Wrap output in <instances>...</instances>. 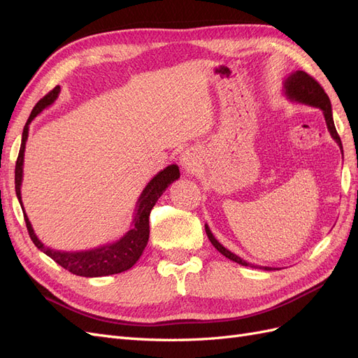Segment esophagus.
I'll return each instance as SVG.
<instances>
[{
    "instance_id": "esophagus-1",
    "label": "esophagus",
    "mask_w": 358,
    "mask_h": 358,
    "mask_svg": "<svg viewBox=\"0 0 358 358\" xmlns=\"http://www.w3.org/2000/svg\"><path fill=\"white\" fill-rule=\"evenodd\" d=\"M179 162L182 169L185 170L187 173L194 171L199 164V155L194 149H185L183 152L179 155Z\"/></svg>"
}]
</instances>
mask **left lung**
<instances>
[{
  "label": "left lung",
  "instance_id": "8db88e82",
  "mask_svg": "<svg viewBox=\"0 0 358 358\" xmlns=\"http://www.w3.org/2000/svg\"><path fill=\"white\" fill-rule=\"evenodd\" d=\"M284 94L288 100L299 103V104H305V106H310V107H318V109L322 110L324 119H326V124H327V129L330 136L333 137V140L336 143L339 145L341 148V152L343 154V148H342V142H341V137L336 131V127H334V121H333V112H331V103L329 95L324 92L322 86L313 79L305 71L297 70L294 73H291L288 78H285L284 80ZM204 230L206 234H208L210 243L218 249V251L227 257L230 258L231 262L239 263L242 266H249V263H246L245 259H242L241 257H237L236 254H233L229 249L224 248L218 241L215 239V236L212 234L209 225L204 224ZM264 270H272V267H263Z\"/></svg>",
  "mask_w": 358,
  "mask_h": 358
}]
</instances>
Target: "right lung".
Instances as JSON below:
<instances>
[{
    "label": "right lung",
    "mask_w": 358,
    "mask_h": 358,
    "mask_svg": "<svg viewBox=\"0 0 358 358\" xmlns=\"http://www.w3.org/2000/svg\"><path fill=\"white\" fill-rule=\"evenodd\" d=\"M61 88L55 86L46 96L36 104L34 109H32L28 121L24 127L22 133V143H20L19 155L16 161V169H15V188H16V196L20 203V208L24 210V218L27 229L29 233L31 241L40 249L41 252H45L48 257H50L53 262L58 263L61 267H64L73 275L85 276V278H99V276H109L115 273L125 272V270L131 268L140 255L143 254L145 248L149 241V213L152 210L158 199L162 196L169 185L173 182L178 180L180 173L179 167L176 164H170L164 170L158 171L157 175L149 180L145 189L140 194L137 200L136 209H134V218L131 229H129L121 239L107 243L99 248L86 249V251H57V249H52L45 246L37 234L34 233V229L28 220V215L25 213L24 204H22V196H20V185H22L24 179V155H25V145L28 140V131H29V124L32 122L37 115H40L43 110L50 106L53 101L58 99Z\"/></svg>",
    "instance_id": "1"
}]
</instances>
